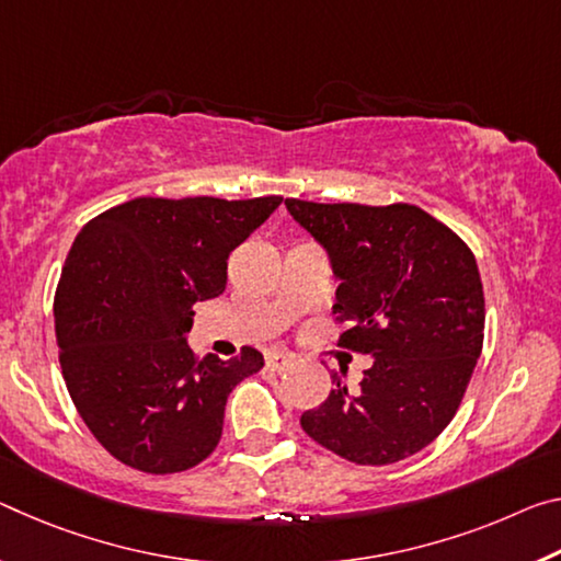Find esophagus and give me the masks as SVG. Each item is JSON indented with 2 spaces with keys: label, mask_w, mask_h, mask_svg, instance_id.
<instances>
[{
  "label": "esophagus",
  "mask_w": 561,
  "mask_h": 561,
  "mask_svg": "<svg viewBox=\"0 0 561 561\" xmlns=\"http://www.w3.org/2000/svg\"><path fill=\"white\" fill-rule=\"evenodd\" d=\"M289 364H291V354H284V352H270V354H266V367L274 369V371L287 369Z\"/></svg>",
  "instance_id": "obj_1"
}]
</instances>
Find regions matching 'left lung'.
Listing matches in <instances>:
<instances>
[{
    "mask_svg": "<svg viewBox=\"0 0 561 561\" xmlns=\"http://www.w3.org/2000/svg\"><path fill=\"white\" fill-rule=\"evenodd\" d=\"M284 204L327 247L342 282L340 346L375 357L359 389L336 371L301 430L362 467L416 455L455 420L482 354L484 289L472 249L414 204Z\"/></svg>",
    "mask_w": 561,
    "mask_h": 561,
    "instance_id": "obj_1",
    "label": "left lung"
}]
</instances>
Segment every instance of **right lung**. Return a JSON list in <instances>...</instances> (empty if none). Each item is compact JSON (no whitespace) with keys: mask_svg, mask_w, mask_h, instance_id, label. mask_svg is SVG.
<instances>
[{"mask_svg":"<svg viewBox=\"0 0 561 561\" xmlns=\"http://www.w3.org/2000/svg\"><path fill=\"white\" fill-rule=\"evenodd\" d=\"M282 197H137L79 229L55 295L59 364L94 439L147 474L197 467L221 439L227 397L264 357L190 346L194 305L227 287V260Z\"/></svg>","mask_w":561,"mask_h":561,"instance_id":"right-lung-1","label":"right lung"}]
</instances>
